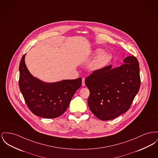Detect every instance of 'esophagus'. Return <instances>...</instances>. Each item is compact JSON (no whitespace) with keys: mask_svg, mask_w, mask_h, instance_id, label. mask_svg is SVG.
Returning a JSON list of instances; mask_svg holds the SVG:
<instances>
[{"mask_svg":"<svg viewBox=\"0 0 158 158\" xmlns=\"http://www.w3.org/2000/svg\"><path fill=\"white\" fill-rule=\"evenodd\" d=\"M82 85L83 86H84L85 85V78H84V77L82 78Z\"/></svg>","mask_w":158,"mask_h":158,"instance_id":"esophagus-1","label":"esophagus"}]
</instances>
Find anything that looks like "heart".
I'll use <instances>...</instances> for the list:
<instances>
[{
  "label": "heart",
  "mask_w": 158,
  "mask_h": 158,
  "mask_svg": "<svg viewBox=\"0 0 158 158\" xmlns=\"http://www.w3.org/2000/svg\"><path fill=\"white\" fill-rule=\"evenodd\" d=\"M93 53L94 55L97 56L89 65L90 68L93 70H102L108 65L111 61V55L104 52V51L101 48L95 49Z\"/></svg>",
  "instance_id": "heart-1"
}]
</instances>
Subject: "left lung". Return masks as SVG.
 Here are the masks:
<instances>
[{
    "instance_id": "left-lung-1",
    "label": "left lung",
    "mask_w": 158,
    "mask_h": 158,
    "mask_svg": "<svg viewBox=\"0 0 158 158\" xmlns=\"http://www.w3.org/2000/svg\"><path fill=\"white\" fill-rule=\"evenodd\" d=\"M124 64L95 70L85 83L89 90L88 99L93 114L102 121L113 119L127 112L141 84L139 63L134 56H127Z\"/></svg>"
}]
</instances>
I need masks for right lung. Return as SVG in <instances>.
Instances as JSON below:
<instances>
[{
  "label": "right lung",
  "mask_w": 158,
  "mask_h": 158,
  "mask_svg": "<svg viewBox=\"0 0 158 158\" xmlns=\"http://www.w3.org/2000/svg\"><path fill=\"white\" fill-rule=\"evenodd\" d=\"M23 56L19 67V86L28 109L44 118H56L68 108L75 92L82 85V78L46 83L29 72Z\"/></svg>",
  "instance_id": "obj_1"
}]
</instances>
